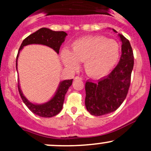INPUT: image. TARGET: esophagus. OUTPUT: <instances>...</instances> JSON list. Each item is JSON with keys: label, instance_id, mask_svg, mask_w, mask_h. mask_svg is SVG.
<instances>
[{"label": "esophagus", "instance_id": "1", "mask_svg": "<svg viewBox=\"0 0 151 151\" xmlns=\"http://www.w3.org/2000/svg\"><path fill=\"white\" fill-rule=\"evenodd\" d=\"M74 80H83V78H82L81 77H79V76H77V77L74 78Z\"/></svg>", "mask_w": 151, "mask_h": 151}]
</instances>
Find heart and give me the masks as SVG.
I'll return each instance as SVG.
<instances>
[{
    "label": "heart",
    "mask_w": 151,
    "mask_h": 151,
    "mask_svg": "<svg viewBox=\"0 0 151 151\" xmlns=\"http://www.w3.org/2000/svg\"><path fill=\"white\" fill-rule=\"evenodd\" d=\"M121 55L119 44L104 36H87L75 41L71 52L63 50L61 58L67 67L77 68L79 61L84 62L86 72L92 77L107 74L116 65Z\"/></svg>",
    "instance_id": "b5f03b06"
}]
</instances>
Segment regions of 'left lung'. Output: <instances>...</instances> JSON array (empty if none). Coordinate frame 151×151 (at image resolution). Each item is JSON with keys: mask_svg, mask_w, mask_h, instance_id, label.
<instances>
[{"mask_svg": "<svg viewBox=\"0 0 151 151\" xmlns=\"http://www.w3.org/2000/svg\"><path fill=\"white\" fill-rule=\"evenodd\" d=\"M114 32H117L114 30ZM122 54L116 67L106 77L85 83V106L91 115L101 116L116 110L127 96L134 67V54L129 41L119 34Z\"/></svg>", "mask_w": 151, "mask_h": 151, "instance_id": "1", "label": "left lung"}]
</instances>
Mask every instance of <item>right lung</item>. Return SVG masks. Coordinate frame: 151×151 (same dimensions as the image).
<instances>
[{
  "label": "right lung",
  "mask_w": 151,
  "mask_h": 151,
  "mask_svg": "<svg viewBox=\"0 0 151 151\" xmlns=\"http://www.w3.org/2000/svg\"><path fill=\"white\" fill-rule=\"evenodd\" d=\"M67 33L64 31H54L47 28H42L35 33H32L22 41L21 46L18 51L16 59V68H17V58L19 51L23 47L32 44L43 45L52 48L57 53H59V50L62 43L65 41ZM73 80H63L59 85L53 98L47 103L42 104H36L30 102L22 94V91L18 83V91L22 101L28 108L36 115L43 118H51L58 115L61 111L66 95L68 88L72 84Z\"/></svg>",
  "instance_id": "1"
}]
</instances>
